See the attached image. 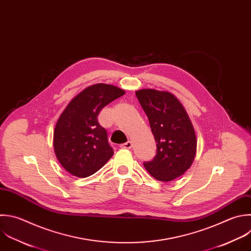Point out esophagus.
<instances>
[{
  "label": "esophagus",
  "instance_id": "obj_1",
  "mask_svg": "<svg viewBox=\"0 0 251 251\" xmlns=\"http://www.w3.org/2000/svg\"><path fill=\"white\" fill-rule=\"evenodd\" d=\"M121 147H122V148H125V149H131V148H132V142H131V141H127V142L122 144Z\"/></svg>",
  "mask_w": 251,
  "mask_h": 251
}]
</instances>
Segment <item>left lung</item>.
Returning a JSON list of instances; mask_svg holds the SVG:
<instances>
[{"mask_svg":"<svg viewBox=\"0 0 251 251\" xmlns=\"http://www.w3.org/2000/svg\"><path fill=\"white\" fill-rule=\"evenodd\" d=\"M135 94L157 142L156 156L143 163L144 168L157 180L172 181L183 175L195 158L197 140L193 125L173 93L145 88Z\"/></svg>","mask_w":251,"mask_h":251,"instance_id":"obj_1","label":"left lung"}]
</instances>
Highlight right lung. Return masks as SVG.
Returning <instances> with one entry per match:
<instances>
[{
    "mask_svg": "<svg viewBox=\"0 0 251 251\" xmlns=\"http://www.w3.org/2000/svg\"><path fill=\"white\" fill-rule=\"evenodd\" d=\"M126 91L97 83L74 97L59 117L53 136L54 151L62 167L77 177L99 171L113 156L108 135L97 120L100 111Z\"/></svg>",
    "mask_w": 251,
    "mask_h": 251,
    "instance_id": "1",
    "label": "right lung"
}]
</instances>
